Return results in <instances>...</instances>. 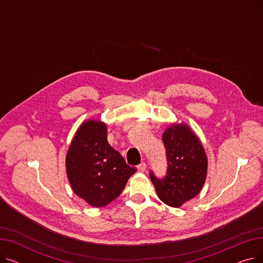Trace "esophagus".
<instances>
[{"instance_id": "esophagus-1", "label": "esophagus", "mask_w": 263, "mask_h": 263, "mask_svg": "<svg viewBox=\"0 0 263 263\" xmlns=\"http://www.w3.org/2000/svg\"><path fill=\"white\" fill-rule=\"evenodd\" d=\"M146 168H147V166H146L145 162H142L139 166H137V170H139V172H141V173H144L146 171Z\"/></svg>"}]
</instances>
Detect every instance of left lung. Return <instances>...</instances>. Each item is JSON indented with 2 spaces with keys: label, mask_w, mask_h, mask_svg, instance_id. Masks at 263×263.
<instances>
[{
  "label": "left lung",
  "mask_w": 263,
  "mask_h": 263,
  "mask_svg": "<svg viewBox=\"0 0 263 263\" xmlns=\"http://www.w3.org/2000/svg\"><path fill=\"white\" fill-rule=\"evenodd\" d=\"M162 141L166 150V176L159 179L153 171L149 175L158 197L167 205L178 208L201 191L208 159L198 137L184 123L168 127Z\"/></svg>",
  "instance_id": "8db88e82"
}]
</instances>
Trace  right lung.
Returning a JSON list of instances; mask_svg holds the SVG:
<instances>
[{"mask_svg":"<svg viewBox=\"0 0 263 263\" xmlns=\"http://www.w3.org/2000/svg\"><path fill=\"white\" fill-rule=\"evenodd\" d=\"M106 133L104 122H83L66 157L67 177L73 192L96 208L116 199L136 172L110 147Z\"/></svg>","mask_w":263,"mask_h":263,"instance_id":"1","label":"right lung"}]
</instances>
